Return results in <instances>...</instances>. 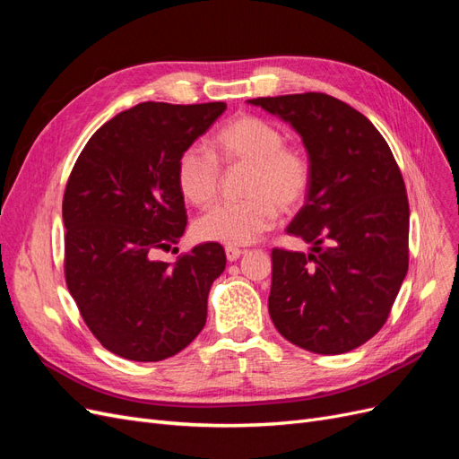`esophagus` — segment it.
Wrapping results in <instances>:
<instances>
[{"label":"esophagus","mask_w":459,"mask_h":459,"mask_svg":"<svg viewBox=\"0 0 459 459\" xmlns=\"http://www.w3.org/2000/svg\"><path fill=\"white\" fill-rule=\"evenodd\" d=\"M241 255H243L241 248H238V247H226V256H228L230 262H235Z\"/></svg>","instance_id":"1"}]
</instances>
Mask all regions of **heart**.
<instances>
[{"mask_svg":"<svg viewBox=\"0 0 459 459\" xmlns=\"http://www.w3.org/2000/svg\"><path fill=\"white\" fill-rule=\"evenodd\" d=\"M247 169L241 195L203 214L193 233L199 241L248 245L268 231L280 216L295 212L312 186V164L302 149L285 143L273 122L256 115L230 118L214 134V155L199 145L187 147L176 162V184L182 197L204 208L220 189V166Z\"/></svg>","mask_w":459,"mask_h":459,"instance_id":"obj_1","label":"heart"}]
</instances>
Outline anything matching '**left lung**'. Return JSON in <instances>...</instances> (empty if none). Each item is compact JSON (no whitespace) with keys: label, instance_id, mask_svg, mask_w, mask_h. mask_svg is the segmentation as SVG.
I'll list each match as a JSON object with an SVG mask.
<instances>
[{"label":"left lung","instance_id":"left-lung-1","mask_svg":"<svg viewBox=\"0 0 459 459\" xmlns=\"http://www.w3.org/2000/svg\"><path fill=\"white\" fill-rule=\"evenodd\" d=\"M248 103L287 120L312 164L307 203L287 228L312 253L272 251V322L304 351H354L385 325L408 272L404 178L379 130L335 97L307 91Z\"/></svg>","mask_w":459,"mask_h":459}]
</instances>
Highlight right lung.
<instances>
[{
  "label": "right lung",
  "mask_w": 459,
  "mask_h": 459,
  "mask_svg": "<svg viewBox=\"0 0 459 459\" xmlns=\"http://www.w3.org/2000/svg\"><path fill=\"white\" fill-rule=\"evenodd\" d=\"M224 110L221 101L135 105L90 137L68 176L66 287L93 337L120 358L159 362L204 327L224 247L197 245L174 264L155 255L187 226L176 162Z\"/></svg>",
  "instance_id": "obj_1"
}]
</instances>
